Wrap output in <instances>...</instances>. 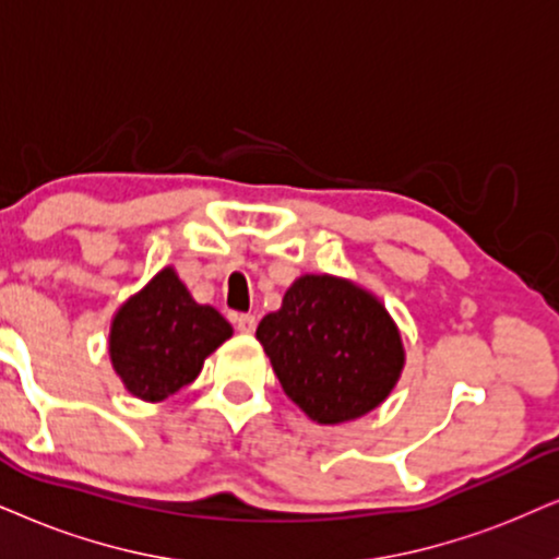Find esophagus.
Returning <instances> with one entry per match:
<instances>
[{
  "instance_id": "esophagus-1",
  "label": "esophagus",
  "mask_w": 559,
  "mask_h": 559,
  "mask_svg": "<svg viewBox=\"0 0 559 559\" xmlns=\"http://www.w3.org/2000/svg\"><path fill=\"white\" fill-rule=\"evenodd\" d=\"M237 330L239 332H245V335H250V332H255V317H252V314H239L237 317Z\"/></svg>"
}]
</instances>
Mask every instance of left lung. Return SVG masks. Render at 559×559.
Wrapping results in <instances>:
<instances>
[{"label": "left lung", "mask_w": 559, "mask_h": 559, "mask_svg": "<svg viewBox=\"0 0 559 559\" xmlns=\"http://www.w3.org/2000/svg\"><path fill=\"white\" fill-rule=\"evenodd\" d=\"M258 341L281 386L322 426L356 420L390 397L405 348L377 296L335 275H301Z\"/></svg>", "instance_id": "8db88e82"}]
</instances>
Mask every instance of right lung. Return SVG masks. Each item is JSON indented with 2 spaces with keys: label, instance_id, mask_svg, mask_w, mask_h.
Returning <instances> with one entry per match:
<instances>
[{
  "label": "right lung",
  "instance_id": "obj_1",
  "mask_svg": "<svg viewBox=\"0 0 559 559\" xmlns=\"http://www.w3.org/2000/svg\"><path fill=\"white\" fill-rule=\"evenodd\" d=\"M229 337L231 324L165 267L112 317L110 361L133 397L162 402L190 384Z\"/></svg>",
  "mask_w": 559,
  "mask_h": 559
}]
</instances>
